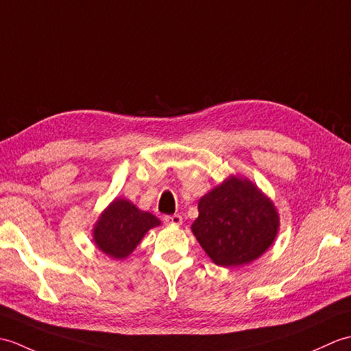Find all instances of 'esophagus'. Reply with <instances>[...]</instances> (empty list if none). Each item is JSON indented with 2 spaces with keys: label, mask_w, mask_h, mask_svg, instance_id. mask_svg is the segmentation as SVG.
Returning a JSON list of instances; mask_svg holds the SVG:
<instances>
[{
  "label": "esophagus",
  "mask_w": 351,
  "mask_h": 351,
  "mask_svg": "<svg viewBox=\"0 0 351 351\" xmlns=\"http://www.w3.org/2000/svg\"><path fill=\"white\" fill-rule=\"evenodd\" d=\"M164 223H167V225H175V226H178V225H181V223H182V217H181L180 214L166 215V217H164Z\"/></svg>",
  "instance_id": "34e87169"
}]
</instances>
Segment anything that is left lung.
Segmentation results:
<instances>
[{"label":"left lung","mask_w":351,"mask_h":351,"mask_svg":"<svg viewBox=\"0 0 351 351\" xmlns=\"http://www.w3.org/2000/svg\"><path fill=\"white\" fill-rule=\"evenodd\" d=\"M191 225L214 264L240 267L258 259L273 244L279 214L273 202L245 178L230 176L199 200Z\"/></svg>","instance_id":"left-lung-1"}]
</instances>
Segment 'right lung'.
Instances as JSON below:
<instances>
[{"instance_id": "obj_1", "label": "right lung", "mask_w": 351, "mask_h": 351, "mask_svg": "<svg viewBox=\"0 0 351 351\" xmlns=\"http://www.w3.org/2000/svg\"><path fill=\"white\" fill-rule=\"evenodd\" d=\"M151 213L140 211L126 199H114L93 226V241L101 252L114 259L131 255L149 229L160 226Z\"/></svg>"}]
</instances>
